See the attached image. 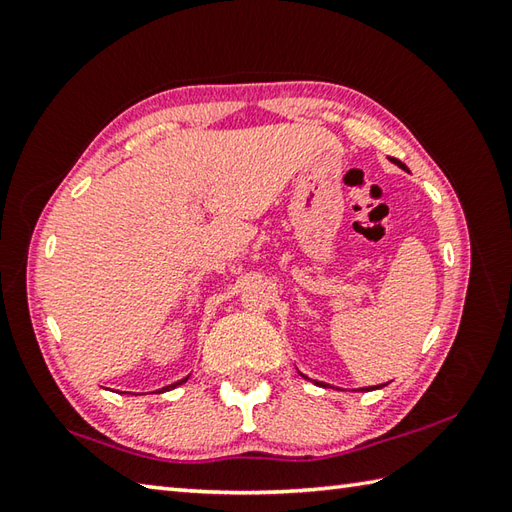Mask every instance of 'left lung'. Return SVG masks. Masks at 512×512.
I'll list each match as a JSON object with an SVG mask.
<instances>
[{
  "label": "left lung",
  "mask_w": 512,
  "mask_h": 512,
  "mask_svg": "<svg viewBox=\"0 0 512 512\" xmlns=\"http://www.w3.org/2000/svg\"><path fill=\"white\" fill-rule=\"evenodd\" d=\"M391 160H394V158H391ZM394 162H396V165H398V167H402V169H405V171H407V167H405V165H402V162H400V160H394ZM303 378H306V376H303Z\"/></svg>",
  "instance_id": "left-lung-1"
}]
</instances>
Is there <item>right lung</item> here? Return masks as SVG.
Masks as SVG:
<instances>
[{"label":"right lung","instance_id":"add662e5","mask_svg":"<svg viewBox=\"0 0 512 512\" xmlns=\"http://www.w3.org/2000/svg\"><path fill=\"white\" fill-rule=\"evenodd\" d=\"M187 380H189V376H187V378H182V380H178V383H173V385L165 387V389H160V391H169V389H173V387H178V385H182V383H187Z\"/></svg>","mask_w":512,"mask_h":512}]
</instances>
